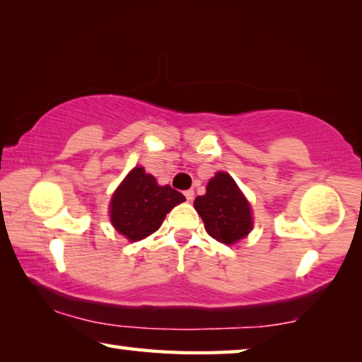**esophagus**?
I'll return each mask as SVG.
<instances>
[{
  "instance_id": "34e87169",
  "label": "esophagus",
  "mask_w": 362,
  "mask_h": 362,
  "mask_svg": "<svg viewBox=\"0 0 362 362\" xmlns=\"http://www.w3.org/2000/svg\"><path fill=\"white\" fill-rule=\"evenodd\" d=\"M183 194H185L187 201H193V198H194V192H193V189H187V192L183 193Z\"/></svg>"
}]
</instances>
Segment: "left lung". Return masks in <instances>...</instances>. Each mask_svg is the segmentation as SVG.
Segmentation results:
<instances>
[{
  "label": "left lung",
  "instance_id": "left-lung-1",
  "mask_svg": "<svg viewBox=\"0 0 362 362\" xmlns=\"http://www.w3.org/2000/svg\"><path fill=\"white\" fill-rule=\"evenodd\" d=\"M206 230L218 243L233 244L252 230L250 206L228 174L218 173L207 183L206 194L194 199Z\"/></svg>",
  "mask_w": 362,
  "mask_h": 362
}]
</instances>
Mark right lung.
Segmentation results:
<instances>
[{
	"instance_id": "1",
	"label": "right lung",
	"mask_w": 362,
	"mask_h": 362,
	"mask_svg": "<svg viewBox=\"0 0 362 362\" xmlns=\"http://www.w3.org/2000/svg\"><path fill=\"white\" fill-rule=\"evenodd\" d=\"M185 201L180 192L159 187L155 177L145 174L144 168L132 169L116 189L110 218L116 230L129 241L144 240L161 226L166 214Z\"/></svg>"
}]
</instances>
